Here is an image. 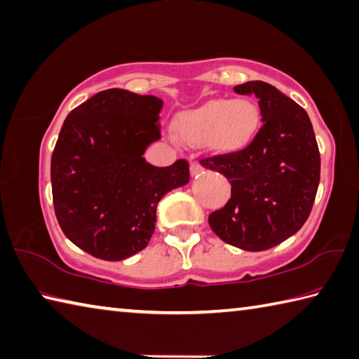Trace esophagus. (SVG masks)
<instances>
[{
	"mask_svg": "<svg viewBox=\"0 0 359 359\" xmlns=\"http://www.w3.org/2000/svg\"><path fill=\"white\" fill-rule=\"evenodd\" d=\"M190 172H191V177H198V175L204 172V168H202L199 163H193L190 166Z\"/></svg>",
	"mask_w": 359,
	"mask_h": 359,
	"instance_id": "34e87169",
	"label": "esophagus"
}]
</instances>
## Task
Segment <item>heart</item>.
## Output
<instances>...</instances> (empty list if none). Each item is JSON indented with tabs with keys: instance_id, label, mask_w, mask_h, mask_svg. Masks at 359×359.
Returning a JSON list of instances; mask_svg holds the SVG:
<instances>
[{
	"instance_id": "obj_1",
	"label": "heart",
	"mask_w": 359,
	"mask_h": 359,
	"mask_svg": "<svg viewBox=\"0 0 359 359\" xmlns=\"http://www.w3.org/2000/svg\"><path fill=\"white\" fill-rule=\"evenodd\" d=\"M260 123L262 114L250 99L212 100L179 114L174 130L187 144H205L215 155H233L252 144Z\"/></svg>"
}]
</instances>
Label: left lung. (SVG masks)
<instances>
[{"label":"left lung","mask_w":359,"mask_h":359,"mask_svg":"<svg viewBox=\"0 0 359 359\" xmlns=\"http://www.w3.org/2000/svg\"><path fill=\"white\" fill-rule=\"evenodd\" d=\"M233 90L257 97L264 126L245 151L204 161L231 184V199L208 224L226 243L265 251L308 219L320 182V154L308 113L281 90L264 81Z\"/></svg>","instance_id":"8db88e82"}]
</instances>
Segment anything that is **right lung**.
<instances>
[{"mask_svg":"<svg viewBox=\"0 0 359 359\" xmlns=\"http://www.w3.org/2000/svg\"><path fill=\"white\" fill-rule=\"evenodd\" d=\"M163 100L107 89L72 111L51 155L55 213L72 243L102 260L144 250L160 199L190 180L185 160L157 168L146 149L161 136Z\"/></svg>","mask_w":359,"mask_h":359,"instance_id":"right-lung-1","label":"right lung"}]
</instances>
